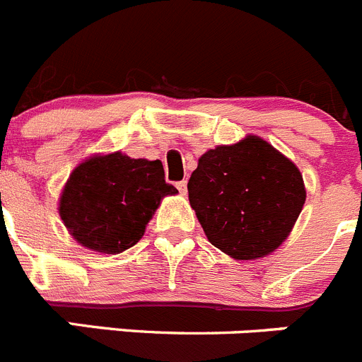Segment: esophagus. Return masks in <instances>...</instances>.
Wrapping results in <instances>:
<instances>
[{
    "instance_id": "obj_1",
    "label": "esophagus",
    "mask_w": 362,
    "mask_h": 362,
    "mask_svg": "<svg viewBox=\"0 0 362 362\" xmlns=\"http://www.w3.org/2000/svg\"><path fill=\"white\" fill-rule=\"evenodd\" d=\"M177 189L182 192V194H185V192H187V180L177 182Z\"/></svg>"
}]
</instances>
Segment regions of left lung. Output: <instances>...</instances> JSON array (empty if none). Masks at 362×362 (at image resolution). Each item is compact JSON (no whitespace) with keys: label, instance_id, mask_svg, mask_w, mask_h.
<instances>
[{"label":"left lung","instance_id":"obj_1","mask_svg":"<svg viewBox=\"0 0 362 362\" xmlns=\"http://www.w3.org/2000/svg\"><path fill=\"white\" fill-rule=\"evenodd\" d=\"M187 191L209 241L239 261L275 252L305 204L298 168L257 135L205 151Z\"/></svg>","mask_w":362,"mask_h":362}]
</instances>
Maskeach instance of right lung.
<instances>
[{
	"mask_svg": "<svg viewBox=\"0 0 362 362\" xmlns=\"http://www.w3.org/2000/svg\"><path fill=\"white\" fill-rule=\"evenodd\" d=\"M177 192L164 180L160 160L130 158L116 151L74 168L64 185L59 212L82 246L121 253L143 238L162 198Z\"/></svg>",
	"mask_w": 362,
	"mask_h": 362,
	"instance_id": "right-lung-1",
	"label": "right lung"
}]
</instances>
